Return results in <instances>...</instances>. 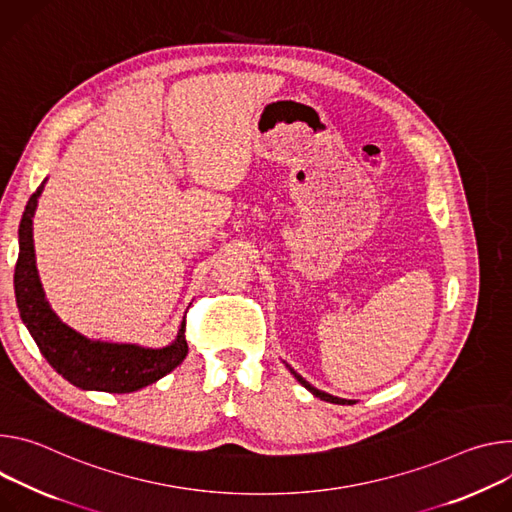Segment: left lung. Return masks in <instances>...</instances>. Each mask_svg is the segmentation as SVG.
<instances>
[{
	"label": "left lung",
	"instance_id": "1",
	"mask_svg": "<svg viewBox=\"0 0 512 512\" xmlns=\"http://www.w3.org/2000/svg\"><path fill=\"white\" fill-rule=\"evenodd\" d=\"M287 368L291 370V374L309 390V392H313L315 396H317V399H321V401H327V403H333V405H354V401H346V399H339V396H331V394H327V392H323V390H317L315 386H311L301 374H297L289 364H287Z\"/></svg>",
	"mask_w": 512,
	"mask_h": 512
}]
</instances>
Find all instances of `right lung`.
<instances>
[{
  "mask_svg": "<svg viewBox=\"0 0 512 512\" xmlns=\"http://www.w3.org/2000/svg\"><path fill=\"white\" fill-rule=\"evenodd\" d=\"M42 185L32 193L20 221V252L14 272V289L20 317L46 362L83 390L134 392L168 372H173L189 354L185 337V319L175 342L164 348H142L138 344L95 342L63 323L50 309L40 276L36 270V254L32 240V217L38 205Z\"/></svg>",
  "mask_w": 512,
  "mask_h": 512,
  "instance_id": "add662e5",
  "label": "right lung"
}]
</instances>
